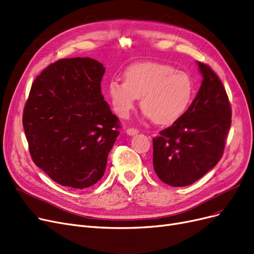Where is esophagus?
Here are the masks:
<instances>
[{
  "label": "esophagus",
  "mask_w": 254,
  "mask_h": 254,
  "mask_svg": "<svg viewBox=\"0 0 254 254\" xmlns=\"http://www.w3.org/2000/svg\"><path fill=\"white\" fill-rule=\"evenodd\" d=\"M139 133V130L137 128H133V127H129L127 129V134L129 135V136H134L136 134Z\"/></svg>",
  "instance_id": "1"
}]
</instances>
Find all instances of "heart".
<instances>
[{
  "instance_id": "heart-1",
  "label": "heart",
  "mask_w": 254,
  "mask_h": 254,
  "mask_svg": "<svg viewBox=\"0 0 254 254\" xmlns=\"http://www.w3.org/2000/svg\"><path fill=\"white\" fill-rule=\"evenodd\" d=\"M125 80L112 79L108 84L109 98L120 117H127L141 98L145 116L158 125H172L184 114L193 96L190 75L162 63L129 65Z\"/></svg>"
}]
</instances>
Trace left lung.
<instances>
[{
    "instance_id": "left-lung-1",
    "label": "left lung",
    "mask_w": 254,
    "mask_h": 254,
    "mask_svg": "<svg viewBox=\"0 0 254 254\" xmlns=\"http://www.w3.org/2000/svg\"><path fill=\"white\" fill-rule=\"evenodd\" d=\"M203 76L190 108L153 138L154 170L162 182L190 185L213 168L224 153L231 125V107L222 81L209 65L198 62Z\"/></svg>"
}]
</instances>
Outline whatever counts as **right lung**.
I'll use <instances>...</instances> for the list:
<instances>
[{
    "label": "right lung",
    "mask_w": 254,
    "mask_h": 254,
    "mask_svg": "<svg viewBox=\"0 0 254 254\" xmlns=\"http://www.w3.org/2000/svg\"><path fill=\"white\" fill-rule=\"evenodd\" d=\"M105 67L90 58L49 64L32 83L23 127L33 162L63 186L83 190L105 174L119 120L101 94Z\"/></svg>",
    "instance_id": "obj_1"
}]
</instances>
